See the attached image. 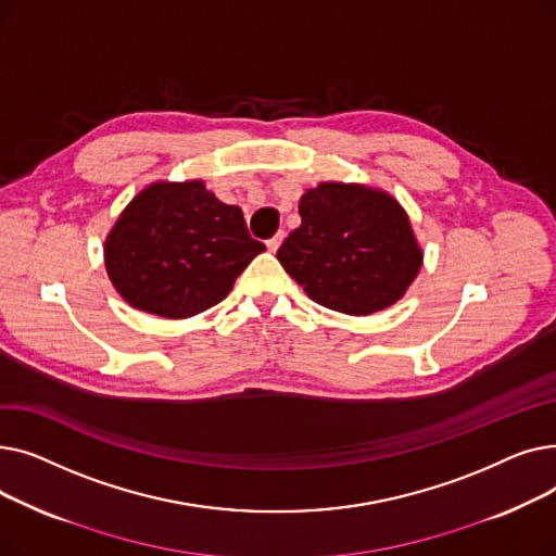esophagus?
Returning a JSON list of instances; mask_svg holds the SVG:
<instances>
[{
  "mask_svg": "<svg viewBox=\"0 0 556 556\" xmlns=\"http://www.w3.org/2000/svg\"><path fill=\"white\" fill-rule=\"evenodd\" d=\"M281 241H283V231H277L270 241H266V245H268L270 252H277L279 245H281Z\"/></svg>",
  "mask_w": 556,
  "mask_h": 556,
  "instance_id": "1",
  "label": "esophagus"
}]
</instances>
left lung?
Instances as JSON below:
<instances>
[{
    "label": "left lung",
    "mask_w": 556,
    "mask_h": 556,
    "mask_svg": "<svg viewBox=\"0 0 556 556\" xmlns=\"http://www.w3.org/2000/svg\"><path fill=\"white\" fill-rule=\"evenodd\" d=\"M300 216L277 258L319 306L378 313L396 304L421 270L413 223L383 189L319 182L300 198Z\"/></svg>",
    "instance_id": "left-lung-1"
}]
</instances>
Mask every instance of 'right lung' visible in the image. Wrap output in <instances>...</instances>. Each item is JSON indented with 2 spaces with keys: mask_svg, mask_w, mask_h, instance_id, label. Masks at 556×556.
Instances as JSON below:
<instances>
[{
  "mask_svg": "<svg viewBox=\"0 0 556 556\" xmlns=\"http://www.w3.org/2000/svg\"><path fill=\"white\" fill-rule=\"evenodd\" d=\"M263 250L241 207L220 202L202 180H157L116 218L103 261L114 290L132 308L185 319L225 300Z\"/></svg>",
  "mask_w": 556,
  "mask_h": 556,
  "instance_id": "1",
  "label": "right lung"
}]
</instances>
